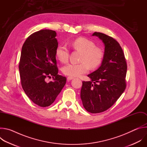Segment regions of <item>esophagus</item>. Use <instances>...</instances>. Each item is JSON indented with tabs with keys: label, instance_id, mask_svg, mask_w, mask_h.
<instances>
[{
	"label": "esophagus",
	"instance_id": "34e87169",
	"mask_svg": "<svg viewBox=\"0 0 147 147\" xmlns=\"http://www.w3.org/2000/svg\"><path fill=\"white\" fill-rule=\"evenodd\" d=\"M73 79H74V77H71V76H69V77H67V80L68 81H70V80H73Z\"/></svg>",
	"mask_w": 147,
	"mask_h": 147
}]
</instances>
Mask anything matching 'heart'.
Instances as JSON below:
<instances>
[{"mask_svg":"<svg viewBox=\"0 0 147 147\" xmlns=\"http://www.w3.org/2000/svg\"><path fill=\"white\" fill-rule=\"evenodd\" d=\"M73 49L81 53L80 57V63H70L65 66L62 71L65 75L77 77L87 73L89 67L95 69L102 61L103 52L102 49L95 47L92 41L85 38H78L71 44ZM69 49L66 45L61 44L57 47L56 50V56L62 63H66L69 60Z\"/></svg>","mask_w":147,"mask_h":147,"instance_id":"heart-1","label":"heart"}]
</instances>
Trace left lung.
I'll use <instances>...</instances> for the list:
<instances>
[{
	"instance_id": "left-lung-1",
	"label": "left lung",
	"mask_w": 147,
	"mask_h": 147,
	"mask_svg": "<svg viewBox=\"0 0 147 147\" xmlns=\"http://www.w3.org/2000/svg\"><path fill=\"white\" fill-rule=\"evenodd\" d=\"M105 44L101 66L88 75L90 81H82L81 99L87 111L92 113L103 112L117 101L126 87L127 63L118 42L106 34L95 32Z\"/></svg>"
}]
</instances>
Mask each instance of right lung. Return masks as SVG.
<instances>
[{
    "mask_svg": "<svg viewBox=\"0 0 147 147\" xmlns=\"http://www.w3.org/2000/svg\"><path fill=\"white\" fill-rule=\"evenodd\" d=\"M56 33L42 30L30 35L24 43L19 62L22 86L28 97L40 107L50 106L66 82L59 75L56 60ZM52 76L53 82L46 78Z\"/></svg>",
    "mask_w": 147,
    "mask_h": 147,
    "instance_id": "1",
    "label": "right lung"
}]
</instances>
